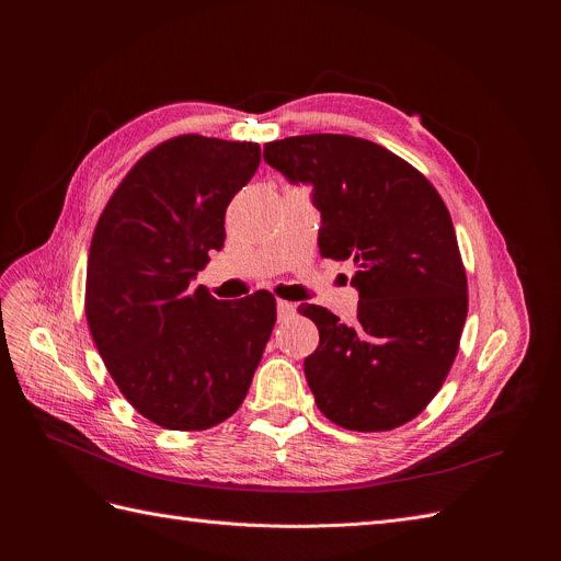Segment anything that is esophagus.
<instances>
[{
    "label": "esophagus",
    "mask_w": 561,
    "mask_h": 561,
    "mask_svg": "<svg viewBox=\"0 0 561 561\" xmlns=\"http://www.w3.org/2000/svg\"><path fill=\"white\" fill-rule=\"evenodd\" d=\"M293 313H296V305L286 302V300H277V316H279V318H288V316H293Z\"/></svg>",
    "instance_id": "34e87169"
}]
</instances>
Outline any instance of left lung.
I'll return each instance as SVG.
<instances>
[{
    "label": "left lung",
    "mask_w": 561,
    "mask_h": 561,
    "mask_svg": "<svg viewBox=\"0 0 561 561\" xmlns=\"http://www.w3.org/2000/svg\"><path fill=\"white\" fill-rule=\"evenodd\" d=\"M263 159L290 184L313 186L320 254L357 263L355 322L298 309L320 332L305 359L318 409L355 432L416 419L448 377L468 311L444 199L414 165L355 136H290L265 142Z\"/></svg>",
    "instance_id": "obj_1"
}]
</instances>
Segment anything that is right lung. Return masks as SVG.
I'll use <instances>...</instances> for the list:
<instances>
[{
  "label": "right lung",
  "instance_id": "add662e5",
  "mask_svg": "<svg viewBox=\"0 0 561 561\" xmlns=\"http://www.w3.org/2000/svg\"><path fill=\"white\" fill-rule=\"evenodd\" d=\"M261 147L186 134L147 152L98 220L85 318L129 404L165 430L197 432L248 396L277 320L273 293L233 302L191 288L225 243V211L256 172Z\"/></svg>",
  "mask_w": 561,
  "mask_h": 561
}]
</instances>
